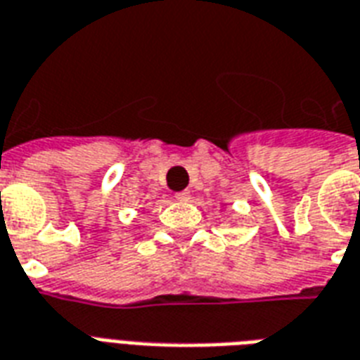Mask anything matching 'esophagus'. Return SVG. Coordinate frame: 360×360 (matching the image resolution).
Returning a JSON list of instances; mask_svg holds the SVG:
<instances>
[{
	"instance_id": "esophagus-1",
	"label": "esophagus",
	"mask_w": 360,
	"mask_h": 360,
	"mask_svg": "<svg viewBox=\"0 0 360 360\" xmlns=\"http://www.w3.org/2000/svg\"><path fill=\"white\" fill-rule=\"evenodd\" d=\"M176 199L182 200V202H188V200L191 199V193H189V191H178Z\"/></svg>"
}]
</instances>
